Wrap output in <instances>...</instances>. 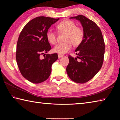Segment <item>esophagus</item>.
<instances>
[{"label":"esophagus","mask_w":120,"mask_h":120,"mask_svg":"<svg viewBox=\"0 0 120 120\" xmlns=\"http://www.w3.org/2000/svg\"><path fill=\"white\" fill-rule=\"evenodd\" d=\"M62 56H62V55H61V54H58V57H59V58H60L61 57H62Z\"/></svg>","instance_id":"34e87169"}]
</instances>
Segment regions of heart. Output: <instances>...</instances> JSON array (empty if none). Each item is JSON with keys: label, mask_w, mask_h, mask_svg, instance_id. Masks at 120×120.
I'll return each instance as SVG.
<instances>
[{"label": "heart", "mask_w": 120, "mask_h": 120, "mask_svg": "<svg viewBox=\"0 0 120 120\" xmlns=\"http://www.w3.org/2000/svg\"><path fill=\"white\" fill-rule=\"evenodd\" d=\"M56 28L60 32L65 33L64 42L56 44L53 49L54 52L62 55L71 49L72 44L74 46H77L82 42L84 35V30L81 27L77 26L73 21L65 19L58 24ZM46 38L50 43H56V35L52 30H49L46 32Z\"/></svg>", "instance_id": "heart-1"}]
</instances>
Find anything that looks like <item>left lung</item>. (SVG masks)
Listing matches in <instances>:
<instances>
[{"instance_id": "1", "label": "left lung", "mask_w": 120, "mask_h": 120, "mask_svg": "<svg viewBox=\"0 0 120 120\" xmlns=\"http://www.w3.org/2000/svg\"><path fill=\"white\" fill-rule=\"evenodd\" d=\"M70 19L80 22L84 35L82 42L75 50L77 58L68 56L69 62L66 70L72 81L84 84L92 79L101 68L105 49L104 41L100 28L93 21L82 15Z\"/></svg>"}]
</instances>
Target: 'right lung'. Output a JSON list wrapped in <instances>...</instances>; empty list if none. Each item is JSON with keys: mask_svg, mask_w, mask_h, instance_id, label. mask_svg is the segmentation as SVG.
Segmentation results:
<instances>
[{"mask_svg": "<svg viewBox=\"0 0 120 120\" xmlns=\"http://www.w3.org/2000/svg\"><path fill=\"white\" fill-rule=\"evenodd\" d=\"M59 19L40 16L26 24L19 34L16 47V59L20 72L30 82L39 84L46 80L51 72L53 63L58 54L41 55L51 49L46 38V32Z\"/></svg>", "mask_w": 120, "mask_h": 120, "instance_id": "add662e5", "label": "right lung"}]
</instances>
